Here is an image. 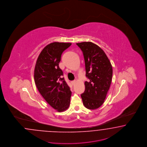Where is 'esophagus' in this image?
<instances>
[{
  "label": "esophagus",
  "mask_w": 147,
  "mask_h": 147,
  "mask_svg": "<svg viewBox=\"0 0 147 147\" xmlns=\"http://www.w3.org/2000/svg\"><path fill=\"white\" fill-rule=\"evenodd\" d=\"M71 84H72V85H74L75 84V83H76V81H72L71 82Z\"/></svg>",
  "instance_id": "34e87169"
}]
</instances>
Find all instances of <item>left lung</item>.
Listing matches in <instances>:
<instances>
[{
    "label": "left lung",
    "mask_w": 147,
    "mask_h": 147,
    "mask_svg": "<svg viewBox=\"0 0 147 147\" xmlns=\"http://www.w3.org/2000/svg\"><path fill=\"white\" fill-rule=\"evenodd\" d=\"M84 57L85 90L81 95L85 108L95 110L103 104L112 81L113 67L108 57L97 45L91 42L76 43Z\"/></svg>",
    "instance_id": "obj_1"
}]
</instances>
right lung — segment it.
I'll return each mask as SVG.
<instances>
[{
    "mask_svg": "<svg viewBox=\"0 0 147 147\" xmlns=\"http://www.w3.org/2000/svg\"><path fill=\"white\" fill-rule=\"evenodd\" d=\"M71 43L53 42L47 45L38 56L34 70V80L39 92L58 112L69 108L71 91L59 67L63 52Z\"/></svg>",
    "mask_w": 147,
    "mask_h": 147,
    "instance_id": "add662e5",
    "label": "right lung"
}]
</instances>
